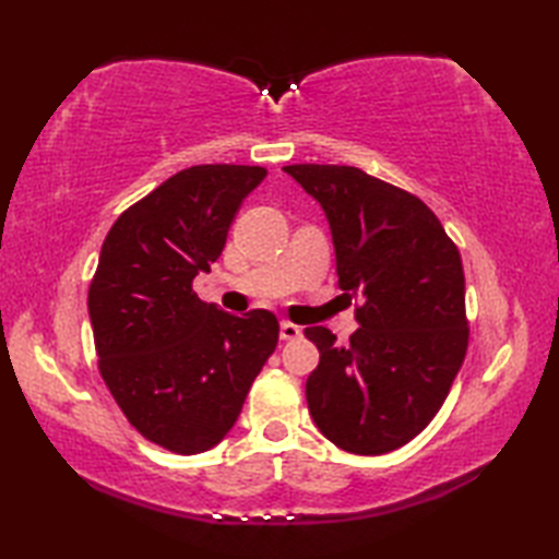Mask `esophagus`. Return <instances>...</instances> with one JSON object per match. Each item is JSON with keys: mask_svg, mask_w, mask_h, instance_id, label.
I'll return each mask as SVG.
<instances>
[{"mask_svg": "<svg viewBox=\"0 0 559 559\" xmlns=\"http://www.w3.org/2000/svg\"><path fill=\"white\" fill-rule=\"evenodd\" d=\"M298 336H302V329L298 324H293V322H283L281 324V338L283 341H293V338H298Z\"/></svg>", "mask_w": 559, "mask_h": 559, "instance_id": "esophagus-1", "label": "esophagus"}]
</instances>
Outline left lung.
Masks as SVG:
<instances>
[{
  "label": "left lung",
  "instance_id": "1",
  "mask_svg": "<svg viewBox=\"0 0 559 559\" xmlns=\"http://www.w3.org/2000/svg\"><path fill=\"white\" fill-rule=\"evenodd\" d=\"M322 204L343 295L360 298L346 346L324 326L305 396L326 439L379 456L408 444L442 408L468 348L466 281L454 240L423 199L353 165H286Z\"/></svg>",
  "mask_w": 559,
  "mask_h": 559
}]
</instances>
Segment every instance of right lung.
<instances>
[{
	"label": "right lung",
	"instance_id": "add662e5",
	"mask_svg": "<svg viewBox=\"0 0 559 559\" xmlns=\"http://www.w3.org/2000/svg\"><path fill=\"white\" fill-rule=\"evenodd\" d=\"M259 165H192L122 211L88 288L98 370L134 430L175 454L228 435L278 343L269 310L235 317L197 298Z\"/></svg>",
	"mask_w": 559,
	"mask_h": 559
}]
</instances>
